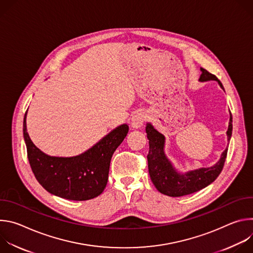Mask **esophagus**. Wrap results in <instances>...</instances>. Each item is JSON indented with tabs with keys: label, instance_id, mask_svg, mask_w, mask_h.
<instances>
[{
	"label": "esophagus",
	"instance_id": "obj_1",
	"mask_svg": "<svg viewBox=\"0 0 253 253\" xmlns=\"http://www.w3.org/2000/svg\"><path fill=\"white\" fill-rule=\"evenodd\" d=\"M144 121H145V115L143 113H137L131 119V126L134 129H139L143 126Z\"/></svg>",
	"mask_w": 253,
	"mask_h": 253
}]
</instances>
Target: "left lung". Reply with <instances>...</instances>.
<instances>
[{"instance_id": "8db88e82", "label": "left lung", "mask_w": 253, "mask_h": 253, "mask_svg": "<svg viewBox=\"0 0 253 253\" xmlns=\"http://www.w3.org/2000/svg\"><path fill=\"white\" fill-rule=\"evenodd\" d=\"M200 70L202 73L200 75L199 81H217L220 87L224 90L221 82L217 79V77L209 73L207 70L203 68H200ZM146 133L149 140V153L147 155L149 175L153 184L162 194L171 197H180L197 192L211 184L221 173L227 155V148L221 154L219 161L213 166L199 168L196 170L188 171L186 173H179L176 171L164 153V135L154 129L150 123H147ZM226 134L227 140L229 142L232 134L231 113Z\"/></svg>"}]
</instances>
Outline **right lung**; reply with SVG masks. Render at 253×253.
Masks as SVG:
<instances>
[{"label":"right lung","instance_id":"right-lung-1","mask_svg":"<svg viewBox=\"0 0 253 253\" xmlns=\"http://www.w3.org/2000/svg\"><path fill=\"white\" fill-rule=\"evenodd\" d=\"M24 117L23 131L32 171L51 194L83 201L99 196L106 187L113 153L126 137L129 127L120 125L86 152L74 157H54L43 153L29 137Z\"/></svg>","mask_w":253,"mask_h":253}]
</instances>
